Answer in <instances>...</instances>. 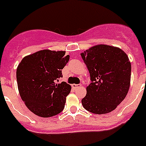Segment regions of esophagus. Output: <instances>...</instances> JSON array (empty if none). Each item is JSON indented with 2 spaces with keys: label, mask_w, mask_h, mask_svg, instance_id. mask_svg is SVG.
Instances as JSON below:
<instances>
[{
  "label": "esophagus",
  "mask_w": 146,
  "mask_h": 146,
  "mask_svg": "<svg viewBox=\"0 0 146 146\" xmlns=\"http://www.w3.org/2000/svg\"><path fill=\"white\" fill-rule=\"evenodd\" d=\"M72 88H74V89H77V88H80V87L82 86V85H77V84H73V85H72Z\"/></svg>",
  "instance_id": "1"
}]
</instances>
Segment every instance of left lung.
<instances>
[{
  "mask_svg": "<svg viewBox=\"0 0 146 146\" xmlns=\"http://www.w3.org/2000/svg\"><path fill=\"white\" fill-rule=\"evenodd\" d=\"M81 56L92 82L86 88L82 106L96 114L112 111L129 91L131 64L127 55L119 48L100 44L85 50Z\"/></svg>",
  "mask_w": 146,
  "mask_h": 146,
  "instance_id": "obj_1",
  "label": "left lung"
}]
</instances>
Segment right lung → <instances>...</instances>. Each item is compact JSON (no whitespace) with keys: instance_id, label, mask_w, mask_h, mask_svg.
<instances>
[{"instance_id":"1","label":"right lung","mask_w":146,"mask_h":146,"mask_svg":"<svg viewBox=\"0 0 146 146\" xmlns=\"http://www.w3.org/2000/svg\"><path fill=\"white\" fill-rule=\"evenodd\" d=\"M66 51L41 50L24 57L17 69L19 92L29 110L40 117H50L64 109L71 85L59 82L61 69L69 56Z\"/></svg>"}]
</instances>
